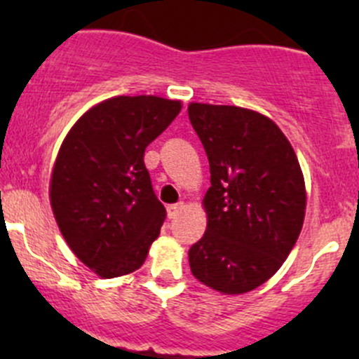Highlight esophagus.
Here are the masks:
<instances>
[{
  "label": "esophagus",
  "instance_id": "1",
  "mask_svg": "<svg viewBox=\"0 0 359 359\" xmlns=\"http://www.w3.org/2000/svg\"><path fill=\"white\" fill-rule=\"evenodd\" d=\"M182 208H184V203H173V205H168L166 206V215H168V219H175Z\"/></svg>",
  "mask_w": 359,
  "mask_h": 359
}]
</instances>
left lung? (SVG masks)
Instances as JSON below:
<instances>
[{"instance_id": "8db88e82", "label": "left lung", "mask_w": 359, "mask_h": 359, "mask_svg": "<svg viewBox=\"0 0 359 359\" xmlns=\"http://www.w3.org/2000/svg\"><path fill=\"white\" fill-rule=\"evenodd\" d=\"M210 163L208 224L189 248L191 273L222 293L266 283L292 252L306 213L299 159L276 123L234 106L191 104Z\"/></svg>"}]
</instances>
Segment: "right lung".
I'll list each match as a JSON object with an SVG mask.
<instances>
[{
    "label": "right lung",
    "mask_w": 359,
    "mask_h": 359,
    "mask_svg": "<svg viewBox=\"0 0 359 359\" xmlns=\"http://www.w3.org/2000/svg\"><path fill=\"white\" fill-rule=\"evenodd\" d=\"M179 100L114 97L81 116L60 146L50 201L69 248L102 278L144 264L166 219L144 165L146 147L175 119Z\"/></svg>",
    "instance_id": "right-lung-1"
}]
</instances>
